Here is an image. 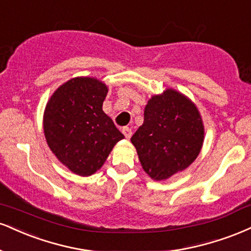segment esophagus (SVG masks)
<instances>
[{
	"label": "esophagus",
	"mask_w": 251,
	"mask_h": 251,
	"mask_svg": "<svg viewBox=\"0 0 251 251\" xmlns=\"http://www.w3.org/2000/svg\"><path fill=\"white\" fill-rule=\"evenodd\" d=\"M123 133L125 135L126 139H129L132 137V129L129 127H124L123 128Z\"/></svg>",
	"instance_id": "34e87169"
}]
</instances>
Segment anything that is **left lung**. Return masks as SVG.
Masks as SVG:
<instances>
[{
  "instance_id": "1",
  "label": "left lung",
  "mask_w": 251,
  "mask_h": 251,
  "mask_svg": "<svg viewBox=\"0 0 251 251\" xmlns=\"http://www.w3.org/2000/svg\"><path fill=\"white\" fill-rule=\"evenodd\" d=\"M144 171L164 180L185 170L203 143V125L195 105L181 93L167 90L150 99L144 124L132 135Z\"/></svg>"
}]
</instances>
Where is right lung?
Listing matches in <instances>:
<instances>
[{
	"instance_id": "1",
	"label": "right lung",
	"mask_w": 251,
	"mask_h": 251,
	"mask_svg": "<svg viewBox=\"0 0 251 251\" xmlns=\"http://www.w3.org/2000/svg\"><path fill=\"white\" fill-rule=\"evenodd\" d=\"M107 87L95 78H74L45 107L44 134L53 154L81 176L95 173L124 134L102 111Z\"/></svg>"
}]
</instances>
